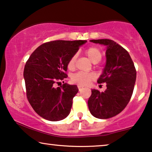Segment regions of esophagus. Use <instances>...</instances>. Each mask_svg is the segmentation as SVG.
Here are the masks:
<instances>
[{"label":"esophagus","mask_w":152,"mask_h":152,"mask_svg":"<svg viewBox=\"0 0 152 152\" xmlns=\"http://www.w3.org/2000/svg\"><path fill=\"white\" fill-rule=\"evenodd\" d=\"M83 88V87H82V86H81V85H78V90L79 91H80L81 90V89H82Z\"/></svg>","instance_id":"34e87169"}]
</instances>
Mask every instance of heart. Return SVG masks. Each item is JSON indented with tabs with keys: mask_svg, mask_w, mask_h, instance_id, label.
<instances>
[{
	"mask_svg": "<svg viewBox=\"0 0 152 152\" xmlns=\"http://www.w3.org/2000/svg\"><path fill=\"white\" fill-rule=\"evenodd\" d=\"M85 55L89 59V61L92 62L93 63H98L100 61L102 58V54L101 51L95 47H90L88 48L85 52ZM76 56L74 55L70 58L67 62V68L69 70L74 69L75 66ZM95 78V75L93 73H87V72H77L72 75L71 80L74 83L78 84L79 85H87L93 81Z\"/></svg>",
	"mask_w": 152,
	"mask_h": 152,
	"instance_id": "b5f03b06",
	"label": "heart"
}]
</instances>
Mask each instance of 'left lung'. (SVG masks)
<instances>
[{
	"instance_id": "obj_1",
	"label": "left lung",
	"mask_w": 152,
	"mask_h": 152,
	"mask_svg": "<svg viewBox=\"0 0 152 152\" xmlns=\"http://www.w3.org/2000/svg\"><path fill=\"white\" fill-rule=\"evenodd\" d=\"M107 47L106 65L98 83H106L104 92L91 90L88 107L94 116L100 119L114 117L127 105L133 94L136 70L129 53L114 40H91Z\"/></svg>"
}]
</instances>
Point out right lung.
Instances as JSON below:
<instances>
[{"label": "right lung", "mask_w": 152, "mask_h": 152, "mask_svg": "<svg viewBox=\"0 0 152 152\" xmlns=\"http://www.w3.org/2000/svg\"><path fill=\"white\" fill-rule=\"evenodd\" d=\"M86 42L79 40L45 42L27 61L23 72L27 98L42 118L58 121L69 114L78 87L67 83L57 88L54 85L67 78L68 61Z\"/></svg>", "instance_id": "add662e5"}]
</instances>
